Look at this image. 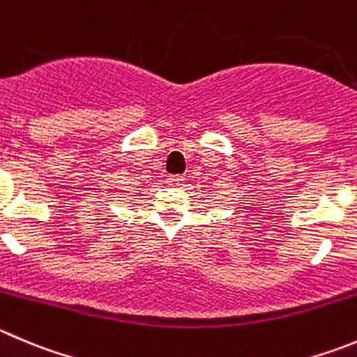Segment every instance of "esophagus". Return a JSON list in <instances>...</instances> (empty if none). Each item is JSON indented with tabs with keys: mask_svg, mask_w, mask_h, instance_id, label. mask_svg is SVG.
<instances>
[{
	"mask_svg": "<svg viewBox=\"0 0 357 357\" xmlns=\"http://www.w3.org/2000/svg\"><path fill=\"white\" fill-rule=\"evenodd\" d=\"M181 176H169L167 178V185L169 186H179V183H181Z\"/></svg>",
	"mask_w": 357,
	"mask_h": 357,
	"instance_id": "esophagus-1",
	"label": "esophagus"
}]
</instances>
